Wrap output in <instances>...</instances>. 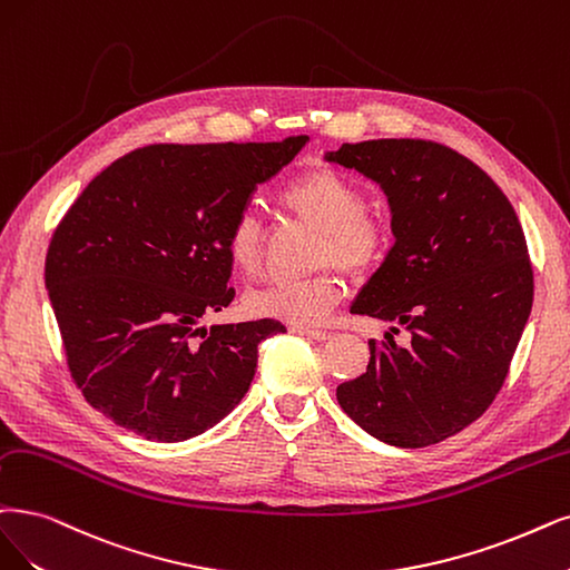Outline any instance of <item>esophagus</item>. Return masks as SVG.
Returning a JSON list of instances; mask_svg holds the SVG:
<instances>
[{
    "instance_id": "34e87169",
    "label": "esophagus",
    "mask_w": 570,
    "mask_h": 570,
    "mask_svg": "<svg viewBox=\"0 0 570 570\" xmlns=\"http://www.w3.org/2000/svg\"><path fill=\"white\" fill-rule=\"evenodd\" d=\"M291 331H293V333H298V335H305V338H309V341H317V343H324V341H328V338H331V333H328V331H320V328L293 326Z\"/></svg>"
}]
</instances>
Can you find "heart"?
<instances>
[{"label": "heart", "mask_w": 570, "mask_h": 570, "mask_svg": "<svg viewBox=\"0 0 570 570\" xmlns=\"http://www.w3.org/2000/svg\"><path fill=\"white\" fill-rule=\"evenodd\" d=\"M282 206L298 220L322 232L317 248L320 265H335L347 274H366L383 261L387 229L366 214L360 187L331 168H312L298 176L279 197ZM227 256L242 277H256L263 267V229L256 216L239 214L227 232ZM343 296L335 274H317L303 282L269 284L246 296L253 317L279 320L296 326L324 322Z\"/></svg>", "instance_id": "heart-1"}]
</instances>
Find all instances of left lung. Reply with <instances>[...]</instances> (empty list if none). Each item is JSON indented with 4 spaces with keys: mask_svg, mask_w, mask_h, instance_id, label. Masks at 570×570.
<instances>
[{
    "mask_svg": "<svg viewBox=\"0 0 570 570\" xmlns=\"http://www.w3.org/2000/svg\"><path fill=\"white\" fill-rule=\"evenodd\" d=\"M326 161L381 185L394 246L352 314L406 326L368 341L366 373L338 385L343 411L399 449L439 444L491 406L533 305V269L510 199L468 157L413 138L343 142Z\"/></svg>",
    "mask_w": 570,
    "mask_h": 570,
    "instance_id": "8db88e82",
    "label": "left lung"
}]
</instances>
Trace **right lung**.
Instances as JSON below:
<instances>
[{"mask_svg": "<svg viewBox=\"0 0 570 570\" xmlns=\"http://www.w3.org/2000/svg\"><path fill=\"white\" fill-rule=\"evenodd\" d=\"M307 136L147 145L98 174L56 227L45 279L68 366L117 425L176 444L214 428L250 387L279 322L199 326L235 298L227 232Z\"/></svg>", "mask_w": 570, "mask_h": 570, "instance_id": "right-lung-1", "label": "right lung"}]
</instances>
